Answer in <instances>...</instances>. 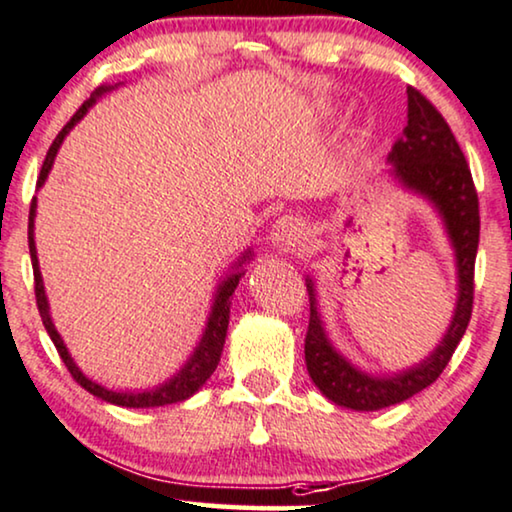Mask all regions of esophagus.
I'll return each mask as SVG.
<instances>
[{"label": "esophagus", "mask_w": 512, "mask_h": 512, "mask_svg": "<svg viewBox=\"0 0 512 512\" xmlns=\"http://www.w3.org/2000/svg\"><path fill=\"white\" fill-rule=\"evenodd\" d=\"M303 237V228H301V221L294 216H282L277 218L275 223H272L270 228V244L275 249L280 251H287L291 247H296L298 242H301Z\"/></svg>", "instance_id": "esophagus-1"}]
</instances>
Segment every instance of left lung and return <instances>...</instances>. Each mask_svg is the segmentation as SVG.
Masks as SVG:
<instances>
[{
    "mask_svg": "<svg viewBox=\"0 0 512 512\" xmlns=\"http://www.w3.org/2000/svg\"><path fill=\"white\" fill-rule=\"evenodd\" d=\"M386 174L411 195L426 199L440 216L456 263L454 315L440 343L426 360L395 374H371L338 353L324 329L317 308L315 282L305 277L310 296V324L305 334V367L320 393L338 407L378 411L400 404L430 383L447 367L466 334L473 313V270L480 244V209L470 167L451 134L449 124L416 89H407V126L388 155Z\"/></svg>",
    "mask_w": 512,
    "mask_h": 512,
    "instance_id": "obj_1",
    "label": "left lung"
}]
</instances>
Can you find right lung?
I'll use <instances>...</instances> for the list:
<instances>
[{"label": "right lung", "mask_w": 512, "mask_h": 512, "mask_svg": "<svg viewBox=\"0 0 512 512\" xmlns=\"http://www.w3.org/2000/svg\"><path fill=\"white\" fill-rule=\"evenodd\" d=\"M117 86L119 84H115V86H108V84L98 86L94 94H91L89 101H86L82 108H79L75 115H72L70 122L63 126V131L56 136V141L51 143L49 152H46V159H44V164H42V174H39L37 188H42V185L46 183V178H49L51 167H53V162H56V155H58V150H61L65 136H68L70 131L75 129V124L86 115V112H89V108L98 101V98L105 96L112 89H117ZM35 216H37V197L32 199V204H30V225H28L32 272H35L37 308H39V315H42V322H44L46 331H49L53 345H56L58 355H61V360L65 362V367H68L72 378H75L79 386H82L84 390H89V393L94 395V397H101L103 402L117 404V407H126V409L164 407V404L185 402V400H188V397L195 395L197 390L209 381V376L214 374L216 367H218V362H221L225 334H228V322H230V298H232V294H235L237 284H240V280H242L244 265H247L251 258H254V254H251V249L244 251V254L237 258L235 263L230 265L228 275H225L223 280L218 282V287L214 291V301H211L209 317H207V327H204L202 338H199V343L195 345V350H192L190 357H188V360H185L183 367L178 369L174 376L167 378V381L159 383V386H152V388H145V390H112V388L101 386V383H98V381H91V378L86 376L84 371L77 367V362L72 360L68 345H65L61 334H58L56 324H53V320H51L49 298H46L42 270H39V258H37V247H35Z\"/></svg>", "instance_id": "obj_1"}]
</instances>
